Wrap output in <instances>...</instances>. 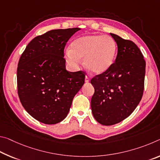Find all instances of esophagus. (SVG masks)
I'll return each mask as SVG.
<instances>
[{
  "instance_id": "esophagus-1",
  "label": "esophagus",
  "mask_w": 160,
  "mask_h": 160,
  "mask_svg": "<svg viewBox=\"0 0 160 160\" xmlns=\"http://www.w3.org/2000/svg\"><path fill=\"white\" fill-rule=\"evenodd\" d=\"M85 82H90V78L88 76H85Z\"/></svg>"
}]
</instances>
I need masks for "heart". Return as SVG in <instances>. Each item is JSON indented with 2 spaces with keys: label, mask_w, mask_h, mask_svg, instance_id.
<instances>
[{
  "label": "heart",
  "mask_w": 160,
  "mask_h": 160,
  "mask_svg": "<svg viewBox=\"0 0 160 160\" xmlns=\"http://www.w3.org/2000/svg\"><path fill=\"white\" fill-rule=\"evenodd\" d=\"M117 52L115 40L101 35H87L75 40L67 52V60L71 65H77L80 58L91 72L100 75L112 66Z\"/></svg>",
  "instance_id": "b5f03b06"
}]
</instances>
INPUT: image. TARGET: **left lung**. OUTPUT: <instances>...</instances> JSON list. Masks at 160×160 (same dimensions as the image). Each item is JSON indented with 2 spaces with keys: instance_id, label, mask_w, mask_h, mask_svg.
Wrapping results in <instances>:
<instances>
[{
  "instance_id": "8db88e82",
  "label": "left lung",
  "mask_w": 160,
  "mask_h": 160,
  "mask_svg": "<svg viewBox=\"0 0 160 160\" xmlns=\"http://www.w3.org/2000/svg\"><path fill=\"white\" fill-rule=\"evenodd\" d=\"M118 45L112 66L92 78L95 92L91 99L94 118L103 125H112L130 116L144 92L146 63L135 43L110 33Z\"/></svg>"
}]
</instances>
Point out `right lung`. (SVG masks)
<instances>
[{"instance_id": "1", "label": "right lung", "mask_w": 160, "mask_h": 160, "mask_svg": "<svg viewBox=\"0 0 160 160\" xmlns=\"http://www.w3.org/2000/svg\"><path fill=\"white\" fill-rule=\"evenodd\" d=\"M79 30H52L38 35L20 58L19 99L25 110L40 122L53 125L64 120L75 95L85 83V72L68 71L64 58L66 42Z\"/></svg>"}]
</instances>
